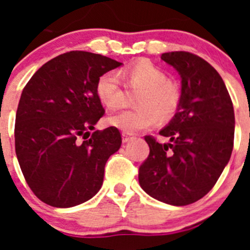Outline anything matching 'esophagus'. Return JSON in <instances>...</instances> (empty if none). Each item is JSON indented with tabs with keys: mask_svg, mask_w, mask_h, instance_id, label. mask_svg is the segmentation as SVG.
<instances>
[{
	"mask_svg": "<svg viewBox=\"0 0 250 250\" xmlns=\"http://www.w3.org/2000/svg\"><path fill=\"white\" fill-rule=\"evenodd\" d=\"M131 136L130 135H127L126 132H123V143L124 144H126V143H129L130 140H131Z\"/></svg>",
	"mask_w": 250,
	"mask_h": 250,
	"instance_id": "1",
	"label": "esophagus"
}]
</instances>
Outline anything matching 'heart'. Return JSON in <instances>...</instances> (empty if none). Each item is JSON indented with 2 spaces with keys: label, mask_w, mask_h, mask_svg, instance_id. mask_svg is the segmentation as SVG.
<instances>
[{
  "label": "heart",
  "mask_w": 250,
  "mask_h": 250,
  "mask_svg": "<svg viewBox=\"0 0 250 250\" xmlns=\"http://www.w3.org/2000/svg\"><path fill=\"white\" fill-rule=\"evenodd\" d=\"M121 74L126 76L132 87H140L138 105L134 110H121L109 116L107 123L111 126L126 132L141 131L155 126L161 119H167L175 112L180 100V92L176 85L167 81L163 70L147 60H141ZM96 94L101 104L114 109L120 105L121 86L120 75L116 71H107L99 77L96 83Z\"/></svg>",
  "instance_id": "1"
}]
</instances>
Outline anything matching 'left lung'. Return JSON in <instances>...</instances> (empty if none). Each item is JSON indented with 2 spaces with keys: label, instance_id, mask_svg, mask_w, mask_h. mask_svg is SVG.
<instances>
[{
  "label": "left lung",
  "instance_id": "1",
  "mask_svg": "<svg viewBox=\"0 0 250 250\" xmlns=\"http://www.w3.org/2000/svg\"><path fill=\"white\" fill-rule=\"evenodd\" d=\"M182 79L176 112L159 134L145 136L150 154L139 169L141 189L165 204L184 207L211 190L229 163L234 143L233 103L215 68L196 55H161Z\"/></svg>",
  "mask_w": 250,
  "mask_h": 250
}]
</instances>
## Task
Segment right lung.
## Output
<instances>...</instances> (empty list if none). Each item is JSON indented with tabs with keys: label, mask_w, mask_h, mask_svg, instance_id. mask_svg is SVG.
Segmentation results:
<instances>
[{
	"label": "right lung",
	"mask_w": 250,
	"mask_h": 250,
	"mask_svg": "<svg viewBox=\"0 0 250 250\" xmlns=\"http://www.w3.org/2000/svg\"><path fill=\"white\" fill-rule=\"evenodd\" d=\"M123 63L85 51L50 60L21 94L15 147L22 174L40 200L55 208L98 194L107 159L121 146L119 130L94 131L104 115L96 83Z\"/></svg>",
	"instance_id": "obj_1"
}]
</instances>
